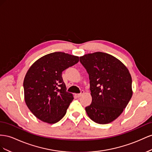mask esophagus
I'll list each match as a JSON object with an SVG mask.
<instances>
[{"mask_svg":"<svg viewBox=\"0 0 152 152\" xmlns=\"http://www.w3.org/2000/svg\"><path fill=\"white\" fill-rule=\"evenodd\" d=\"M84 92H84L83 90H81V93H80V94H75L76 97H81V95L84 94Z\"/></svg>","mask_w":152,"mask_h":152,"instance_id":"34e87169","label":"esophagus"}]
</instances>
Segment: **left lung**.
Returning a JSON list of instances; mask_svg holds the SVG:
<instances>
[{
	"label": "left lung",
	"instance_id": "1",
	"mask_svg": "<svg viewBox=\"0 0 152 152\" xmlns=\"http://www.w3.org/2000/svg\"><path fill=\"white\" fill-rule=\"evenodd\" d=\"M89 75L92 103L85 107L91 120L109 124L122 114L132 95V77L125 65L113 56L95 52L80 57Z\"/></svg>",
	"mask_w": 152,
	"mask_h": 152
}]
</instances>
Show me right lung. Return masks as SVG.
<instances>
[{"mask_svg": "<svg viewBox=\"0 0 152 152\" xmlns=\"http://www.w3.org/2000/svg\"><path fill=\"white\" fill-rule=\"evenodd\" d=\"M79 62V57L64 52L43 56L29 68L23 81L25 101L38 119L55 124L66 115L74 99L67 92L62 72Z\"/></svg>", "mask_w": 152, "mask_h": 152, "instance_id": "right-lung-1", "label": "right lung"}]
</instances>
